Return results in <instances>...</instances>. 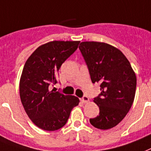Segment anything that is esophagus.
Wrapping results in <instances>:
<instances>
[{"instance_id": "obj_1", "label": "esophagus", "mask_w": 151, "mask_h": 151, "mask_svg": "<svg viewBox=\"0 0 151 151\" xmlns=\"http://www.w3.org/2000/svg\"><path fill=\"white\" fill-rule=\"evenodd\" d=\"M81 101L83 103H87V102L89 101V98L87 96H84L82 99H81Z\"/></svg>"}]
</instances>
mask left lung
<instances>
[{"instance_id": "left-lung-1", "label": "left lung", "mask_w": 151, "mask_h": 151, "mask_svg": "<svg viewBox=\"0 0 151 151\" xmlns=\"http://www.w3.org/2000/svg\"><path fill=\"white\" fill-rule=\"evenodd\" d=\"M79 49L88 65L92 83H100L101 94L94 99L99 115L90 119L100 129L116 127L133 105L137 77L130 63L115 46L100 42H82Z\"/></svg>"}]
</instances>
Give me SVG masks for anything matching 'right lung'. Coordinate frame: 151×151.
Masks as SVG:
<instances>
[{
    "label": "right lung",
    "mask_w": 151,
    "mask_h": 151,
    "mask_svg": "<svg viewBox=\"0 0 151 151\" xmlns=\"http://www.w3.org/2000/svg\"><path fill=\"white\" fill-rule=\"evenodd\" d=\"M80 41H52L39 46L26 60L19 82L24 109L39 128L47 131L62 128L80 100L50 90L56 84L62 63L78 47Z\"/></svg>",
    "instance_id": "add662e5"
}]
</instances>
